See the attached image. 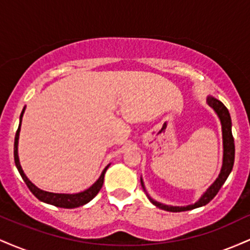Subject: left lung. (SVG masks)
Here are the masks:
<instances>
[{"label": "left lung", "instance_id": "left-lung-1", "mask_svg": "<svg viewBox=\"0 0 250 250\" xmlns=\"http://www.w3.org/2000/svg\"><path fill=\"white\" fill-rule=\"evenodd\" d=\"M207 103L214 109L215 113L217 114V116H219V119L221 121V125H222L223 163H222V168H221V171L219 174V177L215 180V182L207 189V191H206V193L200 197V200L197 201V202H195L194 205L186 206V207H176V206L163 205V203H160V202H157V201L153 200L147 194L149 201H150L154 206H156V207H159L160 209H163V210L173 211V213H179V211H187V210H191V209L202 207V206H206L207 203L210 202V201L213 200L215 196H216V194L219 193L221 187H222L223 183L226 182L227 177L229 176L231 169H233L234 159H235V145H234L233 134H231L230 114H229L228 109L226 108V105L213 96L207 97ZM141 185H142V188L145 189V185H143L142 179H141ZM145 191H146V189H145ZM146 193H147V191H146Z\"/></svg>", "mask_w": 250, "mask_h": 250}]
</instances>
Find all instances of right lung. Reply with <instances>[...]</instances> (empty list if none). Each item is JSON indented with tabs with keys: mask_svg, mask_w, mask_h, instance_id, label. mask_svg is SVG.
Segmentation results:
<instances>
[{
	"mask_svg": "<svg viewBox=\"0 0 250 250\" xmlns=\"http://www.w3.org/2000/svg\"><path fill=\"white\" fill-rule=\"evenodd\" d=\"M24 109L22 110L21 116H20V125H19V129H17L16 135H15V142H14V160H15V165L17 170H19L20 175L22 176V179L25 182V185L28 186L29 190L33 193L35 196L42 202L48 203V205H53L55 207H60V208H77V207H81V206L85 205L88 203L89 201H91L94 197L96 196L97 193L100 191V189L102 188L103 186V181H104V174L107 171V169L109 168L108 165L107 167L103 169L101 176L99 177V180L94 183L91 187H89L85 190L81 191V193H77V194H56V193H49V191H44L42 189L37 188L34 183L30 182V180L25 176V174L22 170L21 165H20V160H19V153H17V147H19V136H20V130H21V123H22V116H23L24 113Z\"/></svg>",
	"mask_w": 250,
	"mask_h": 250,
	"instance_id": "1",
	"label": "right lung"
}]
</instances>
